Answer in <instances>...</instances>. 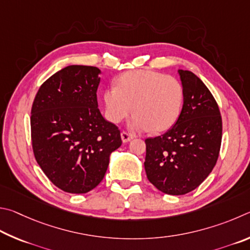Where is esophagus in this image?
<instances>
[{"label": "esophagus", "mask_w": 250, "mask_h": 250, "mask_svg": "<svg viewBox=\"0 0 250 250\" xmlns=\"http://www.w3.org/2000/svg\"><path fill=\"white\" fill-rule=\"evenodd\" d=\"M121 137H122L123 143H125V144L130 142V141H132V139L134 138L133 135L127 133V132H122V133H121Z\"/></svg>", "instance_id": "esophagus-1"}]
</instances>
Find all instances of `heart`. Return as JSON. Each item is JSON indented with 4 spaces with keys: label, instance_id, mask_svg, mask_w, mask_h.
<instances>
[{
    "label": "heart",
    "instance_id": "heart-1",
    "mask_svg": "<svg viewBox=\"0 0 250 250\" xmlns=\"http://www.w3.org/2000/svg\"><path fill=\"white\" fill-rule=\"evenodd\" d=\"M106 116L120 123L132 111L129 126L134 130L164 132L177 122L183 104V89L178 79L154 71L134 70L117 79L116 86L104 92Z\"/></svg>",
    "mask_w": 250,
    "mask_h": 250
}]
</instances>
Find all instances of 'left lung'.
<instances>
[{"label":"left lung","instance_id":"left-lung-1","mask_svg":"<svg viewBox=\"0 0 250 250\" xmlns=\"http://www.w3.org/2000/svg\"><path fill=\"white\" fill-rule=\"evenodd\" d=\"M183 106L167 133L145 139L148 180L166 194L196 189L216 165L222 143V116L215 99L193 72L179 70Z\"/></svg>","mask_w":250,"mask_h":250}]
</instances>
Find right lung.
I'll return each mask as SVG.
<instances>
[{"label": "right lung", "mask_w": 250, "mask_h": 250, "mask_svg": "<svg viewBox=\"0 0 250 250\" xmlns=\"http://www.w3.org/2000/svg\"><path fill=\"white\" fill-rule=\"evenodd\" d=\"M100 72L91 65H68L42 83L33 102L34 156L47 178L68 193L98 187L109 155L122 145L120 129L98 108Z\"/></svg>", "instance_id": "1"}]
</instances>
